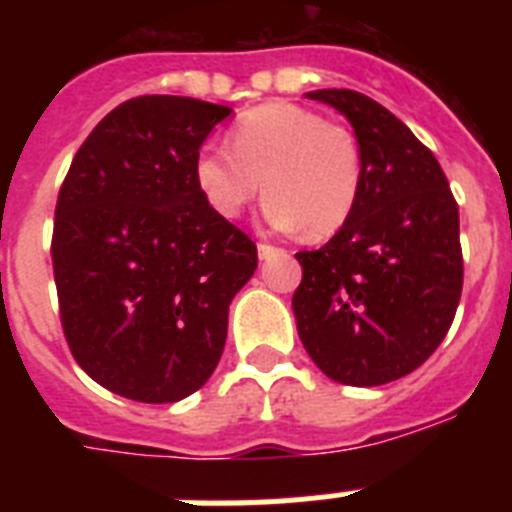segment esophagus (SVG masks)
<instances>
[{"label":"esophagus","mask_w":512,"mask_h":512,"mask_svg":"<svg viewBox=\"0 0 512 512\" xmlns=\"http://www.w3.org/2000/svg\"><path fill=\"white\" fill-rule=\"evenodd\" d=\"M279 251H282V248L271 246V243H259V259H261V261L271 259V256H277Z\"/></svg>","instance_id":"esophagus-1"}]
</instances>
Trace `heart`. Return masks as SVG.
Returning a JSON list of instances; mask_svg holds the SVG:
<instances>
[{"label": "heart", "mask_w": 512, "mask_h": 512, "mask_svg": "<svg viewBox=\"0 0 512 512\" xmlns=\"http://www.w3.org/2000/svg\"><path fill=\"white\" fill-rule=\"evenodd\" d=\"M194 182L225 220L241 217L264 189L271 228L325 238L348 223L359 202L361 153L354 135L318 112L266 102L235 120L230 148L207 143L197 151Z\"/></svg>", "instance_id": "1"}]
</instances>
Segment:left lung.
Segmentation results:
<instances>
[{
  "mask_svg": "<svg viewBox=\"0 0 512 512\" xmlns=\"http://www.w3.org/2000/svg\"><path fill=\"white\" fill-rule=\"evenodd\" d=\"M305 97L351 122L361 189L348 223L295 256L297 333L333 382H395L436 351L459 307V207L436 156L382 104L351 89Z\"/></svg>",
  "mask_w": 512,
  "mask_h": 512,
  "instance_id": "obj_1",
  "label": "left lung"
}]
</instances>
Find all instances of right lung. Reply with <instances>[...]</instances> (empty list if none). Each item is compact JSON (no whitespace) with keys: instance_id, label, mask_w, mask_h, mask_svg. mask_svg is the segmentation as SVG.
I'll return each mask as SVG.
<instances>
[{"instance_id":"obj_1","label":"right lung","mask_w":512,"mask_h":512,"mask_svg":"<svg viewBox=\"0 0 512 512\" xmlns=\"http://www.w3.org/2000/svg\"><path fill=\"white\" fill-rule=\"evenodd\" d=\"M230 112L171 94L122 102L81 143L58 194L63 333L81 369L128 400L200 390L223 356L230 302L259 264L194 182V156Z\"/></svg>"}]
</instances>
